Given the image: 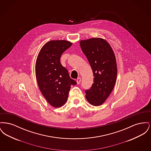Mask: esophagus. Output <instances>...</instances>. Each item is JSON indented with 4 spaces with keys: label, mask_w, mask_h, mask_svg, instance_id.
Here are the masks:
<instances>
[{
    "label": "esophagus",
    "mask_w": 151,
    "mask_h": 151,
    "mask_svg": "<svg viewBox=\"0 0 151 151\" xmlns=\"http://www.w3.org/2000/svg\"><path fill=\"white\" fill-rule=\"evenodd\" d=\"M81 81V78H78V79H76V82H77V84H79L80 83Z\"/></svg>",
    "instance_id": "esophagus-1"
}]
</instances>
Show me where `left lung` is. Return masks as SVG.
<instances>
[{"label": "left lung", "mask_w": 151, "mask_h": 151, "mask_svg": "<svg viewBox=\"0 0 151 151\" xmlns=\"http://www.w3.org/2000/svg\"><path fill=\"white\" fill-rule=\"evenodd\" d=\"M93 73V83L86 90V97L94 106H100L112 92L116 79L117 67L114 53L108 42L92 38L80 42Z\"/></svg>", "instance_id": "obj_1"}]
</instances>
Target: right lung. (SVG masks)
Instances as JSON below:
<instances>
[{"instance_id": "add662e5", "label": "right lung", "mask_w": 151, "mask_h": 151, "mask_svg": "<svg viewBox=\"0 0 151 151\" xmlns=\"http://www.w3.org/2000/svg\"><path fill=\"white\" fill-rule=\"evenodd\" d=\"M72 44L65 40L50 41L43 45L37 58L36 75L39 88L45 99L55 108L65 104L71 86L77 84L60 62L62 54Z\"/></svg>"}]
</instances>
